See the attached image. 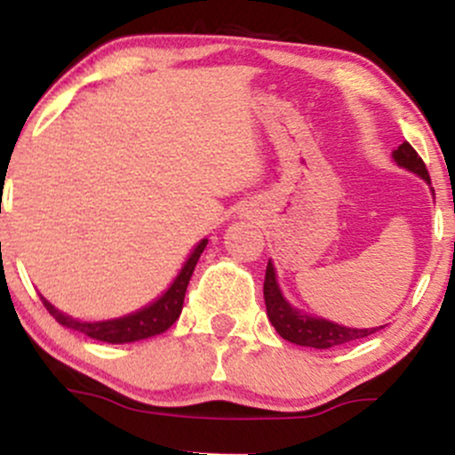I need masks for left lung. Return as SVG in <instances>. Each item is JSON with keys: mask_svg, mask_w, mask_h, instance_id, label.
<instances>
[{"mask_svg": "<svg viewBox=\"0 0 455 455\" xmlns=\"http://www.w3.org/2000/svg\"><path fill=\"white\" fill-rule=\"evenodd\" d=\"M391 158L400 169L411 171L417 177L426 181L430 186V175L424 160L419 158L415 149L409 143H402L398 149L391 151ZM432 196L435 190L430 188ZM263 295H265V306H267V316L271 325L275 327V331L280 333L284 340L299 344V347H310V348H333L342 347L359 338L370 336V333L379 331L380 327H370V329H357V327H347L338 325V323L327 321L323 316L307 315V312L299 310L286 299L278 284V275H275L274 263H267V271H265V284H263Z\"/></svg>", "mask_w": 455, "mask_h": 455, "instance_id": "1", "label": "left lung"}]
</instances>
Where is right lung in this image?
Returning a JSON list of instances; mask_svg holds the SVG:
<instances>
[{
    "label": "right lung",
    "instance_id": "obj_1",
    "mask_svg": "<svg viewBox=\"0 0 455 455\" xmlns=\"http://www.w3.org/2000/svg\"><path fill=\"white\" fill-rule=\"evenodd\" d=\"M207 242H210L207 237L201 239V242L192 248V252L188 254L184 265H181L180 274L175 275V280L171 282L169 289H166L164 293L156 297L154 301H149L148 306L130 312V315L107 318V321H81V318H75L66 315V312H61L60 307L51 304L44 295H40V299H43V304L46 310H49V315L53 316L60 325L75 329L78 333H85V336L93 338V340L108 342V344H128V342L148 340V338L164 333L166 329L180 318L181 307H184L188 282L192 278V271H195Z\"/></svg>",
    "mask_w": 455,
    "mask_h": 455
}]
</instances>
